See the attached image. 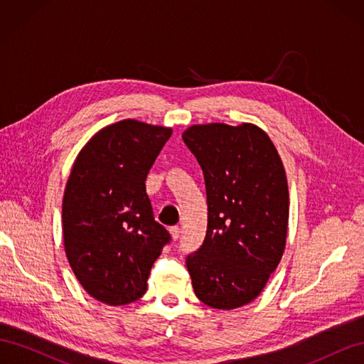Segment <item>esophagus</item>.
I'll use <instances>...</instances> for the list:
<instances>
[{"mask_svg":"<svg viewBox=\"0 0 364 364\" xmlns=\"http://www.w3.org/2000/svg\"><path fill=\"white\" fill-rule=\"evenodd\" d=\"M170 235H171V238L176 241V240L179 238V235H181V229H179L178 226L170 228Z\"/></svg>","mask_w":364,"mask_h":364,"instance_id":"obj_1","label":"esophagus"}]
</instances>
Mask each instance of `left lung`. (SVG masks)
<instances>
[{
  "instance_id": "left-lung-1",
  "label": "left lung",
  "mask_w": 364,
  "mask_h": 364,
  "mask_svg": "<svg viewBox=\"0 0 364 364\" xmlns=\"http://www.w3.org/2000/svg\"><path fill=\"white\" fill-rule=\"evenodd\" d=\"M182 139L203 170L208 202L205 241L186 258L194 293L217 310L245 306L266 287L287 243L284 164L252 123L193 124Z\"/></svg>"
}]
</instances>
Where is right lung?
Wrapping results in <instances>:
<instances>
[{
  "instance_id": "1",
  "label": "right lung",
  "mask_w": 364,
  "mask_h": 364,
  "mask_svg": "<svg viewBox=\"0 0 364 364\" xmlns=\"http://www.w3.org/2000/svg\"><path fill=\"white\" fill-rule=\"evenodd\" d=\"M171 127L121 119L77 155L62 200L63 247L85 291L106 305L138 301L170 241L153 218L146 178Z\"/></svg>"
}]
</instances>
